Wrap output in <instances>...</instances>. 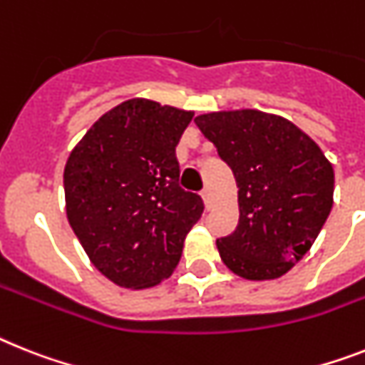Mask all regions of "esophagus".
<instances>
[{
  "label": "esophagus",
  "instance_id": "34e87169",
  "mask_svg": "<svg viewBox=\"0 0 365 365\" xmlns=\"http://www.w3.org/2000/svg\"><path fill=\"white\" fill-rule=\"evenodd\" d=\"M200 195H202V200H204V206H206L207 210H210L211 204H213V198H211V191H210V189H204V191H202Z\"/></svg>",
  "mask_w": 365,
  "mask_h": 365
}]
</instances>
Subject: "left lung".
I'll use <instances>...</instances> for the list:
<instances>
[{"instance_id": "8db88e82", "label": "left lung", "mask_w": 365, "mask_h": 365, "mask_svg": "<svg viewBox=\"0 0 365 365\" xmlns=\"http://www.w3.org/2000/svg\"><path fill=\"white\" fill-rule=\"evenodd\" d=\"M237 183L240 222L217 240L220 259L247 280H274L312 249L334 202V168L310 135L258 109L195 118Z\"/></svg>"}]
</instances>
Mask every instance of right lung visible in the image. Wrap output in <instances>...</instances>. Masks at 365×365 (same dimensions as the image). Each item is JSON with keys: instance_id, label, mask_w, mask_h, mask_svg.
Returning a JSON list of instances; mask_svg holds the SVG:
<instances>
[{"instance_id": "1", "label": "right lung", "mask_w": 365, "mask_h": 365, "mask_svg": "<svg viewBox=\"0 0 365 365\" xmlns=\"http://www.w3.org/2000/svg\"><path fill=\"white\" fill-rule=\"evenodd\" d=\"M192 111L131 98L93 124L64 165L66 217L88 259L116 286L173 274L204 204L180 187L176 145Z\"/></svg>"}]
</instances>
